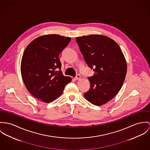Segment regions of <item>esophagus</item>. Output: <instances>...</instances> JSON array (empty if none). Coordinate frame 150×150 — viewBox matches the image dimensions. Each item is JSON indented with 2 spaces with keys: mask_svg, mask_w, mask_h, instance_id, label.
<instances>
[{
  "mask_svg": "<svg viewBox=\"0 0 150 150\" xmlns=\"http://www.w3.org/2000/svg\"><path fill=\"white\" fill-rule=\"evenodd\" d=\"M81 79V76H80V75H76V77H75V79L76 80V81H78V80H80Z\"/></svg>",
  "mask_w": 150,
  "mask_h": 150,
  "instance_id": "1",
  "label": "esophagus"
}]
</instances>
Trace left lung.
<instances>
[{"label": "left lung", "instance_id": "obj_1", "mask_svg": "<svg viewBox=\"0 0 150 150\" xmlns=\"http://www.w3.org/2000/svg\"><path fill=\"white\" fill-rule=\"evenodd\" d=\"M76 42L88 66L90 88L84 94L91 103L100 106L111 100L122 87L127 63L122 51L111 38L101 35L76 37Z\"/></svg>", "mask_w": 150, "mask_h": 150}]
</instances>
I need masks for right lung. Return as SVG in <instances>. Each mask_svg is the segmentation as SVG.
Instances as JSON below:
<instances>
[{
	"label": "right lung",
	"instance_id": "1",
	"mask_svg": "<svg viewBox=\"0 0 150 150\" xmlns=\"http://www.w3.org/2000/svg\"><path fill=\"white\" fill-rule=\"evenodd\" d=\"M70 41L71 38L60 35H42L32 41L24 51L21 65L23 82L27 90L43 102L58 98L71 81L61 71L59 58Z\"/></svg>",
	"mask_w": 150,
	"mask_h": 150
}]
</instances>
